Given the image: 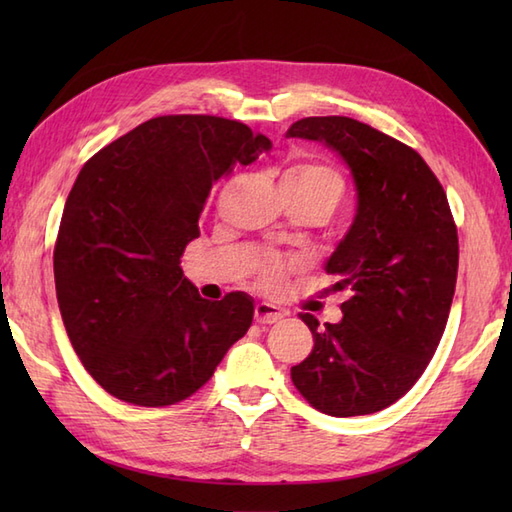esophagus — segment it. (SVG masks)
Wrapping results in <instances>:
<instances>
[{
  "instance_id": "obj_1",
  "label": "esophagus",
  "mask_w": 512,
  "mask_h": 512,
  "mask_svg": "<svg viewBox=\"0 0 512 512\" xmlns=\"http://www.w3.org/2000/svg\"><path fill=\"white\" fill-rule=\"evenodd\" d=\"M281 317H284V312H281L273 303H257L255 306V321L257 323H277Z\"/></svg>"
}]
</instances>
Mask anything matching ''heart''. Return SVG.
I'll use <instances>...</instances> for the list:
<instances>
[{
	"label": "heart",
	"instance_id": "obj_1",
	"mask_svg": "<svg viewBox=\"0 0 512 512\" xmlns=\"http://www.w3.org/2000/svg\"><path fill=\"white\" fill-rule=\"evenodd\" d=\"M281 182L295 184V187L308 189V191L328 193L336 202H339L343 193V180L339 173H336L330 165H323V162H317V160L295 162V165L286 169ZM281 273H284V264H281L279 259L275 257L266 259V264L262 266V277L268 286H277Z\"/></svg>",
	"mask_w": 512,
	"mask_h": 512
}]
</instances>
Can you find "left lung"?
<instances>
[{"label":"left lung","mask_w":512,"mask_h":512,"mask_svg":"<svg viewBox=\"0 0 512 512\" xmlns=\"http://www.w3.org/2000/svg\"><path fill=\"white\" fill-rule=\"evenodd\" d=\"M286 138L323 143L345 162L356 213L325 262L343 319L319 328L292 383L314 409L350 418L394 405L427 369L447 328L458 231L442 184L418 151L347 116H310Z\"/></svg>","instance_id":"left-lung-1"}]
</instances>
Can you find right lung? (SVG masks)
Listing matches in <instances>:
<instances>
[{
    "label": "right lung",
    "instance_id": "obj_1",
    "mask_svg": "<svg viewBox=\"0 0 512 512\" xmlns=\"http://www.w3.org/2000/svg\"><path fill=\"white\" fill-rule=\"evenodd\" d=\"M270 140L217 116H158L85 162L65 200L54 284L65 332L107 394L167 407L195 394L253 323L255 301H206L180 257L215 182Z\"/></svg>",
    "mask_w": 512,
    "mask_h": 512
}]
</instances>
